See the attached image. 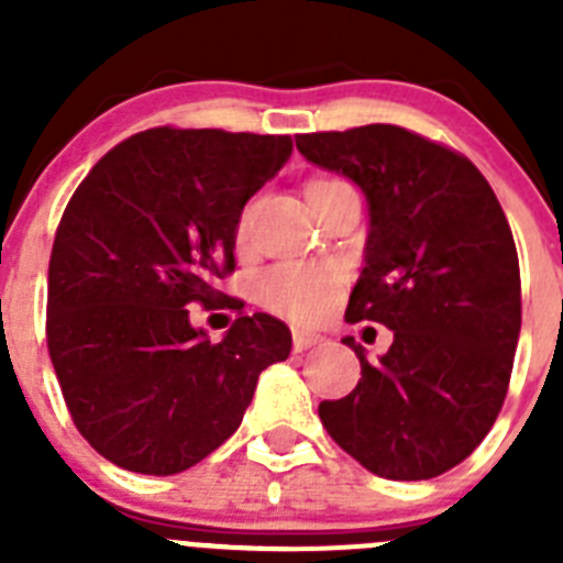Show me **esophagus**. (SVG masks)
I'll use <instances>...</instances> for the list:
<instances>
[{
  "label": "esophagus",
  "mask_w": 563,
  "mask_h": 563,
  "mask_svg": "<svg viewBox=\"0 0 563 563\" xmlns=\"http://www.w3.org/2000/svg\"><path fill=\"white\" fill-rule=\"evenodd\" d=\"M318 343H324V335H318V332L310 330L292 332V346H296V352H307L312 350V346H318Z\"/></svg>",
  "instance_id": "1"
}]
</instances>
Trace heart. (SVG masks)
I'll list each match as a JSON object with an SVG mask.
<instances>
[{"mask_svg": "<svg viewBox=\"0 0 563 563\" xmlns=\"http://www.w3.org/2000/svg\"><path fill=\"white\" fill-rule=\"evenodd\" d=\"M350 186H343L341 180H330V177H316V180L307 183L305 194L307 202L316 208L324 206L327 200H332L335 194L346 191ZM253 228V202L242 208L236 220V245L245 247L247 239H251ZM338 292H341V276L332 267H310V265H282L276 271L267 273L262 278V298L271 310L282 312V316H290L292 321H301V324H312V321H321L332 312L338 301Z\"/></svg>", "mask_w": 563, "mask_h": 563, "instance_id": "obj_1", "label": "heart"}]
</instances>
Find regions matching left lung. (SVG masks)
Segmentation results:
<instances>
[{
    "mask_svg": "<svg viewBox=\"0 0 563 563\" xmlns=\"http://www.w3.org/2000/svg\"><path fill=\"white\" fill-rule=\"evenodd\" d=\"M296 146L366 197V265L346 321L395 332L377 361L343 338L361 380L318 417L383 479L445 474L485 440L514 372L521 278L505 211L467 157L391 123L298 134Z\"/></svg>",
    "mask_w": 563,
    "mask_h": 563,
    "instance_id": "1",
    "label": "left lung"
}]
</instances>
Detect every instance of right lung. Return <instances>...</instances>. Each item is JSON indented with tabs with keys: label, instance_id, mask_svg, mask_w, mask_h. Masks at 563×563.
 Instances as JSON below:
<instances>
[{
	"label": "right lung",
	"instance_id": "add662e5",
	"mask_svg": "<svg viewBox=\"0 0 563 563\" xmlns=\"http://www.w3.org/2000/svg\"><path fill=\"white\" fill-rule=\"evenodd\" d=\"M290 154V134L148 129L76 188L49 256L47 346L73 422L103 460L188 471L239 429L258 375L287 361L285 321L242 316L213 343L188 307L220 301L239 213Z\"/></svg>",
	"mask_w": 563,
	"mask_h": 563
}]
</instances>
